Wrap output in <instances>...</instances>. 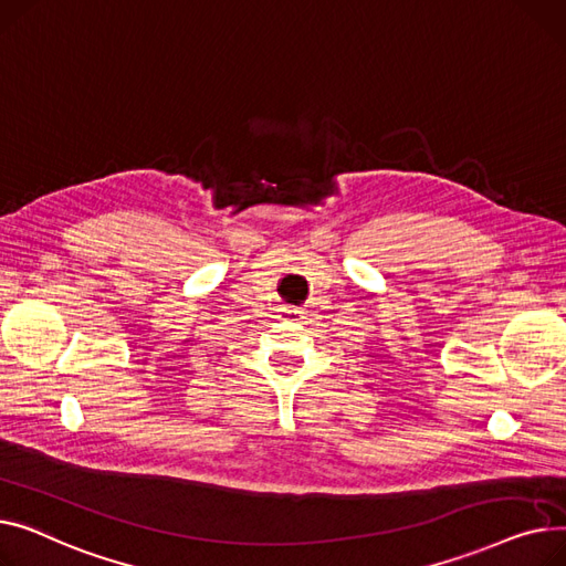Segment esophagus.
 <instances>
[{
    "mask_svg": "<svg viewBox=\"0 0 566 566\" xmlns=\"http://www.w3.org/2000/svg\"><path fill=\"white\" fill-rule=\"evenodd\" d=\"M285 315H287V319L298 322V319L304 317V311H302V308H287V311H285Z\"/></svg>",
    "mask_w": 566,
    "mask_h": 566,
    "instance_id": "1",
    "label": "esophagus"
}]
</instances>
